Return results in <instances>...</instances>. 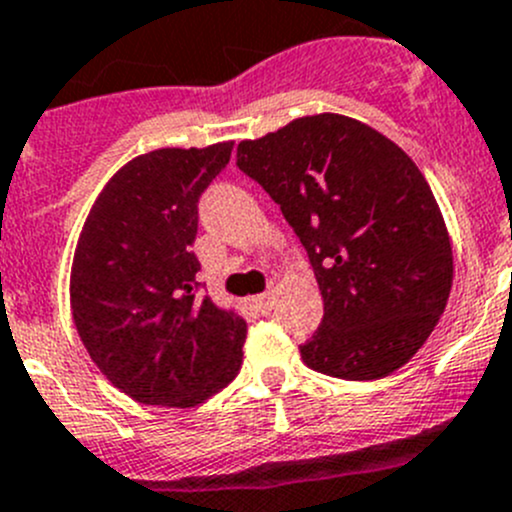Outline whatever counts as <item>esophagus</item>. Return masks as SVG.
<instances>
[{
	"instance_id": "obj_1",
	"label": "esophagus",
	"mask_w": 512,
	"mask_h": 512,
	"mask_svg": "<svg viewBox=\"0 0 512 512\" xmlns=\"http://www.w3.org/2000/svg\"><path fill=\"white\" fill-rule=\"evenodd\" d=\"M253 306H256V311H261V314H269V311L274 309V294H271V291L259 294L253 299Z\"/></svg>"
}]
</instances>
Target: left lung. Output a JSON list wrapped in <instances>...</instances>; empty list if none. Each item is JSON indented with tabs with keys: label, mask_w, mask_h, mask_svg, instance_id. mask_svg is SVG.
Segmentation results:
<instances>
[{
	"label": "left lung",
	"mask_w": 512,
	"mask_h": 512,
	"mask_svg": "<svg viewBox=\"0 0 512 512\" xmlns=\"http://www.w3.org/2000/svg\"><path fill=\"white\" fill-rule=\"evenodd\" d=\"M306 248L324 299L301 359L339 379H379L410 362L445 311L452 248L410 155L369 125L311 115L238 145Z\"/></svg>",
	"instance_id": "obj_1"
}]
</instances>
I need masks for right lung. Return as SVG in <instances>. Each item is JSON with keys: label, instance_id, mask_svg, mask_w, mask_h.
I'll return each instance as SVG.
<instances>
[{"label": "right lung", "instance_id": "right-lung-1", "mask_svg": "<svg viewBox=\"0 0 512 512\" xmlns=\"http://www.w3.org/2000/svg\"><path fill=\"white\" fill-rule=\"evenodd\" d=\"M231 150L130 160L82 228L70 281L77 334L100 372L143 405H201L241 369L246 321L201 296L191 251L198 201Z\"/></svg>", "mask_w": 512, "mask_h": 512}]
</instances>
